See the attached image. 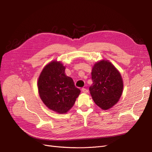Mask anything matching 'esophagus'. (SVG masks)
Instances as JSON below:
<instances>
[{
	"mask_svg": "<svg viewBox=\"0 0 152 152\" xmlns=\"http://www.w3.org/2000/svg\"><path fill=\"white\" fill-rule=\"evenodd\" d=\"M82 92H84V93H87V92H88V90H87L86 88H83L82 89Z\"/></svg>",
	"mask_w": 152,
	"mask_h": 152,
	"instance_id": "esophagus-1",
	"label": "esophagus"
}]
</instances>
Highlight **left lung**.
I'll return each mask as SVG.
<instances>
[{"instance_id": "8db88e82", "label": "left lung", "mask_w": 152, "mask_h": 152, "mask_svg": "<svg viewBox=\"0 0 152 152\" xmlns=\"http://www.w3.org/2000/svg\"><path fill=\"white\" fill-rule=\"evenodd\" d=\"M92 84L89 91L95 104L103 110L114 106L120 99L123 89L121 76L108 60H101L92 70Z\"/></svg>"}]
</instances>
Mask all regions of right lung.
I'll use <instances>...</instances> for the list:
<instances>
[{"instance_id":"add662e5","label":"right lung","mask_w":152,"mask_h":152,"mask_svg":"<svg viewBox=\"0 0 152 152\" xmlns=\"http://www.w3.org/2000/svg\"><path fill=\"white\" fill-rule=\"evenodd\" d=\"M65 70L60 61H53L44 68L37 83L39 96L44 104L61 114L73 107L81 92Z\"/></svg>"}]
</instances>
